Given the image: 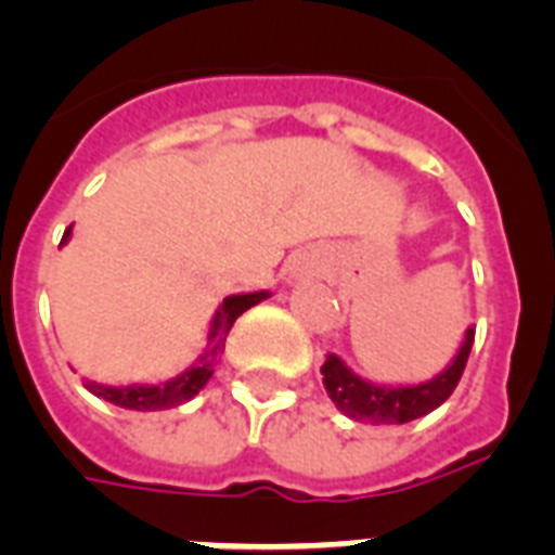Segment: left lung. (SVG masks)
<instances>
[{
	"label": "left lung",
	"instance_id": "1",
	"mask_svg": "<svg viewBox=\"0 0 555 555\" xmlns=\"http://www.w3.org/2000/svg\"><path fill=\"white\" fill-rule=\"evenodd\" d=\"M470 346H474V328L465 332V343H462L460 354L453 357V363L437 379L423 383V386H374V383H365L357 374H351V369H346V363L334 354L326 357L320 374H323L326 393L346 416H351L357 423L402 425L431 414L434 409H439L451 397L456 383H460L462 371H465V363H468Z\"/></svg>",
	"mask_w": 555,
	"mask_h": 555
}]
</instances>
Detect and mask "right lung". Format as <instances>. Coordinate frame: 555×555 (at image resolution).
<instances>
[{
    "instance_id": "add662e5",
    "label": "right lung",
    "mask_w": 555,
    "mask_h": 555,
    "mask_svg": "<svg viewBox=\"0 0 555 555\" xmlns=\"http://www.w3.org/2000/svg\"><path fill=\"white\" fill-rule=\"evenodd\" d=\"M70 229L64 232L62 241H67ZM263 297H269L267 292H251V295H232L227 297L218 309L212 320V328H209V349L201 357V363L195 369L184 371L181 377L169 379L164 386H127V388H107L99 386V383H85L87 391H93L95 397L113 402V405H121V409L130 411H162L172 409V405H181V402L192 400L201 388L209 383L215 371V360L223 354V346H227L229 328L235 326V320L244 314L246 309L258 306Z\"/></svg>"
}]
</instances>
